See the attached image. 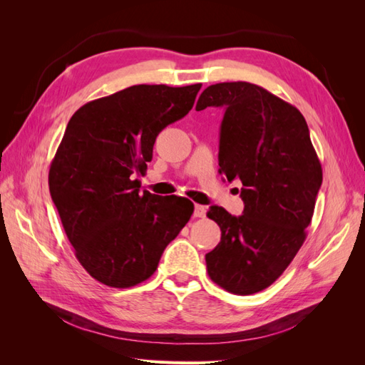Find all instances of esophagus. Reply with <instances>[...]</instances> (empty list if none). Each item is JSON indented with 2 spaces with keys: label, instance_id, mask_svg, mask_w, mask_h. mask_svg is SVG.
Wrapping results in <instances>:
<instances>
[{
  "label": "esophagus",
  "instance_id": "obj_1",
  "mask_svg": "<svg viewBox=\"0 0 365 365\" xmlns=\"http://www.w3.org/2000/svg\"><path fill=\"white\" fill-rule=\"evenodd\" d=\"M205 207L204 205H200V204H196L195 205V212H193V216L195 217H204L205 216Z\"/></svg>",
  "mask_w": 365,
  "mask_h": 365
}]
</instances>
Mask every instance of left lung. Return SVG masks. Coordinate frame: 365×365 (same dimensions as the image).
<instances>
[{"instance_id": "obj_1", "label": "left lung", "mask_w": 365, "mask_h": 365, "mask_svg": "<svg viewBox=\"0 0 365 365\" xmlns=\"http://www.w3.org/2000/svg\"><path fill=\"white\" fill-rule=\"evenodd\" d=\"M220 106L219 173L240 180L244 213L212 205L220 242L205 254L210 279L231 294L268 288L289 267L306 239L323 182L322 164L302 113L248 82L210 85L196 111Z\"/></svg>"}]
</instances>
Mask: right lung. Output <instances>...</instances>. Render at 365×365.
Instances as JSON below:
<instances>
[{
  "mask_svg": "<svg viewBox=\"0 0 365 365\" xmlns=\"http://www.w3.org/2000/svg\"><path fill=\"white\" fill-rule=\"evenodd\" d=\"M200 90L134 85L70 118L50 165V195L77 260L97 282L130 288L148 280L189 222V200L140 195L134 178L145 173L160 132L189 114Z\"/></svg>",
  "mask_w": 365,
  "mask_h": 365,
  "instance_id": "obj_1",
  "label": "right lung"
}]
</instances>
